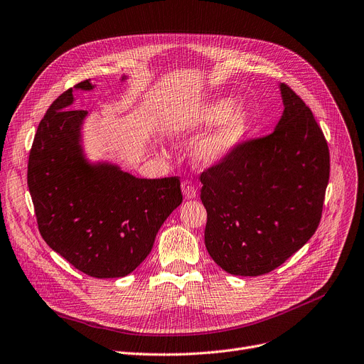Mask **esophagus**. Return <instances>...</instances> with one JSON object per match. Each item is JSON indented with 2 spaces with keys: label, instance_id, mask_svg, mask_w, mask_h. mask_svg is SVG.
<instances>
[{
  "label": "esophagus",
  "instance_id": "esophagus-1",
  "mask_svg": "<svg viewBox=\"0 0 364 364\" xmlns=\"http://www.w3.org/2000/svg\"><path fill=\"white\" fill-rule=\"evenodd\" d=\"M182 193H183V197L186 200H193V198L197 197V189L189 181L182 182Z\"/></svg>",
  "mask_w": 364,
  "mask_h": 364
}]
</instances>
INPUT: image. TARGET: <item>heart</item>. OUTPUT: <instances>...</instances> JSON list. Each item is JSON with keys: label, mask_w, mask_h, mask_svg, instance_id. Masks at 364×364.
<instances>
[{"label": "heart", "mask_w": 364, "mask_h": 364, "mask_svg": "<svg viewBox=\"0 0 364 364\" xmlns=\"http://www.w3.org/2000/svg\"><path fill=\"white\" fill-rule=\"evenodd\" d=\"M235 107V100L231 97L204 102L173 121L168 133L175 139H185L196 132L216 126L196 142L193 157L198 166H218L228 160L246 141L252 127L250 112L246 108Z\"/></svg>", "instance_id": "heart-1"}]
</instances>
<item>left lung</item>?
<instances>
[{
  "mask_svg": "<svg viewBox=\"0 0 364 364\" xmlns=\"http://www.w3.org/2000/svg\"><path fill=\"white\" fill-rule=\"evenodd\" d=\"M283 115L272 133L241 144L201 173L205 249L232 275L280 267L316 232L331 171L328 148L305 102L280 84Z\"/></svg>",
  "mask_w": 364,
  "mask_h": 364,
  "instance_id": "left-lung-1",
  "label": "left lung"
}]
</instances>
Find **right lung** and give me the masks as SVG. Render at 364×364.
<instances>
[{
    "instance_id": "obj_1",
    "label": "right lung",
    "mask_w": 364,
    "mask_h": 364,
    "mask_svg": "<svg viewBox=\"0 0 364 364\" xmlns=\"http://www.w3.org/2000/svg\"><path fill=\"white\" fill-rule=\"evenodd\" d=\"M95 87L81 81L51 103L33 137L28 186L46 243L84 274L117 279L144 262L182 193L178 178L141 179L115 163L87 159L82 124L89 112L71 107L74 90Z\"/></svg>"
}]
</instances>
